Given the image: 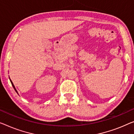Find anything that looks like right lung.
Masks as SVG:
<instances>
[{
	"label": "right lung",
	"instance_id": "obj_1",
	"mask_svg": "<svg viewBox=\"0 0 134 134\" xmlns=\"http://www.w3.org/2000/svg\"><path fill=\"white\" fill-rule=\"evenodd\" d=\"M9 80H10V81H11V84H12V85H13V88H14V90H15V91H16V92H17V93H18V92H17V90H16V88H15V87H14V84H13V82H12V81L11 79H10V78H9Z\"/></svg>",
	"mask_w": 134,
	"mask_h": 134
}]
</instances>
